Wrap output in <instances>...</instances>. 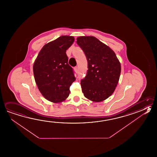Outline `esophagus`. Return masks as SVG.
Listing matches in <instances>:
<instances>
[{"label":"esophagus","instance_id":"1","mask_svg":"<svg viewBox=\"0 0 157 157\" xmlns=\"http://www.w3.org/2000/svg\"><path fill=\"white\" fill-rule=\"evenodd\" d=\"M74 71H75L76 73H77V72L78 71V68L77 67H74Z\"/></svg>","mask_w":157,"mask_h":157}]
</instances>
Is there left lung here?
Returning <instances> with one entry per match:
<instances>
[{
  "label": "left lung",
  "mask_w": 157,
  "mask_h": 157,
  "mask_svg": "<svg viewBox=\"0 0 157 157\" xmlns=\"http://www.w3.org/2000/svg\"><path fill=\"white\" fill-rule=\"evenodd\" d=\"M77 43L88 60L87 74L80 82L84 95L95 102L104 101L118 83L121 63L114 52L93 36L78 37Z\"/></svg>",
  "instance_id": "obj_1"
}]
</instances>
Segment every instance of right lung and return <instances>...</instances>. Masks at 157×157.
I'll list each match as a JSON object with an SVG mask.
<instances>
[{"instance_id": "1", "label": "right lung", "mask_w": 157, "mask_h": 157, "mask_svg": "<svg viewBox=\"0 0 157 157\" xmlns=\"http://www.w3.org/2000/svg\"><path fill=\"white\" fill-rule=\"evenodd\" d=\"M74 41L73 36H63L45 44L33 64L36 84L48 101L60 103L68 98L75 80L73 69L68 64L66 51Z\"/></svg>"}]
</instances>
